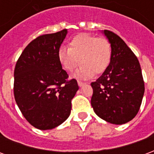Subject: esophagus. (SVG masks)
Masks as SVG:
<instances>
[{"label":"esophagus","instance_id":"34e87169","mask_svg":"<svg viewBox=\"0 0 154 154\" xmlns=\"http://www.w3.org/2000/svg\"><path fill=\"white\" fill-rule=\"evenodd\" d=\"M77 83H78V86H79V87H82V86H83V85H85V82H81V81H78V82H77Z\"/></svg>","mask_w":154,"mask_h":154}]
</instances>
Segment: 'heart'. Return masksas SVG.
Segmentation results:
<instances>
[{
	"label": "heart",
	"mask_w": 154,
	"mask_h": 154,
	"mask_svg": "<svg viewBox=\"0 0 154 154\" xmlns=\"http://www.w3.org/2000/svg\"><path fill=\"white\" fill-rule=\"evenodd\" d=\"M111 54V45L106 38L82 33L72 38L68 48H60L57 57L67 72H72L80 62L82 65L77 76L89 77L94 72L101 74L106 70L110 63Z\"/></svg>",
	"instance_id": "obj_1"
}]
</instances>
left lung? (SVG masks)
Returning <instances> with one entry per match:
<instances>
[{
	"mask_svg": "<svg viewBox=\"0 0 154 154\" xmlns=\"http://www.w3.org/2000/svg\"><path fill=\"white\" fill-rule=\"evenodd\" d=\"M111 45L109 67L91 86L95 113L107 122L122 125L138 114L144 93V82L135 54L119 36L104 30Z\"/></svg>",
	"mask_w": 154,
	"mask_h": 154,
	"instance_id": "left-lung-1",
	"label": "left lung"
}]
</instances>
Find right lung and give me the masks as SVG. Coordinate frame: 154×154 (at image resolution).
I'll return each mask as SVG.
<instances>
[{"instance_id": "1", "label": "right lung", "mask_w": 154, "mask_h": 154, "mask_svg": "<svg viewBox=\"0 0 154 154\" xmlns=\"http://www.w3.org/2000/svg\"><path fill=\"white\" fill-rule=\"evenodd\" d=\"M67 33L65 29L38 36L15 64V100L26 120L38 129H54L68 118L79 88L76 79L68 80L57 57Z\"/></svg>"}]
</instances>
